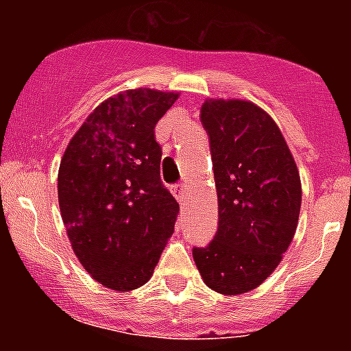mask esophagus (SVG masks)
I'll list each match as a JSON object with an SVG mask.
<instances>
[{
	"label": "esophagus",
	"mask_w": 351,
	"mask_h": 351,
	"mask_svg": "<svg viewBox=\"0 0 351 351\" xmlns=\"http://www.w3.org/2000/svg\"><path fill=\"white\" fill-rule=\"evenodd\" d=\"M173 193H176V197H178L179 202L184 204L186 200H188V182H186V181L179 182V184L176 186V190H173Z\"/></svg>",
	"instance_id": "34e87169"
}]
</instances>
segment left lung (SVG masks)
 Segmentation results:
<instances>
[{"label":"left lung","instance_id":"obj_1","mask_svg":"<svg viewBox=\"0 0 351 351\" xmlns=\"http://www.w3.org/2000/svg\"><path fill=\"white\" fill-rule=\"evenodd\" d=\"M218 190V230L193 247L204 283L225 295L258 287L297 230L300 178L269 114L251 101L209 100L200 108Z\"/></svg>","mask_w":351,"mask_h":351}]
</instances>
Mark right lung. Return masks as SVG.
I'll return each instance as SVG.
<instances>
[{
    "instance_id": "right-lung-1",
    "label": "right lung",
    "mask_w": 351,
    "mask_h": 351,
    "mask_svg": "<svg viewBox=\"0 0 351 351\" xmlns=\"http://www.w3.org/2000/svg\"><path fill=\"white\" fill-rule=\"evenodd\" d=\"M176 93L130 89L105 100L68 144L58 197L71 247L84 269L112 290L153 276L179 204L160 178L154 137Z\"/></svg>"
}]
</instances>
